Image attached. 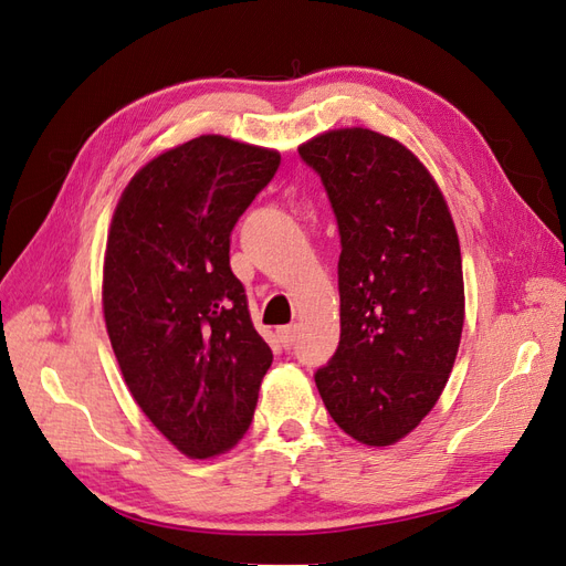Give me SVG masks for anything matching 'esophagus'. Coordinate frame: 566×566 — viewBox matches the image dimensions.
<instances>
[{
    "mask_svg": "<svg viewBox=\"0 0 566 566\" xmlns=\"http://www.w3.org/2000/svg\"><path fill=\"white\" fill-rule=\"evenodd\" d=\"M277 336H280V343L284 345V348H291L294 345L296 336H298V324H286V326H280L277 329Z\"/></svg>",
    "mask_w": 566,
    "mask_h": 566,
    "instance_id": "1",
    "label": "esophagus"
}]
</instances>
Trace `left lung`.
<instances>
[{
  "mask_svg": "<svg viewBox=\"0 0 566 566\" xmlns=\"http://www.w3.org/2000/svg\"><path fill=\"white\" fill-rule=\"evenodd\" d=\"M298 155L322 178L340 234V340L317 390L343 432L388 447L430 413L459 353V234L430 171L395 138L355 126Z\"/></svg>",
  "mask_w": 566,
  "mask_h": 566,
  "instance_id": "obj_1",
  "label": "left lung"
}]
</instances>
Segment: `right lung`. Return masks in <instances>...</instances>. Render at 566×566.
Masks as SVG:
<instances>
[{"instance_id":"1","label":"right lung","mask_w":566,"mask_h":566,"mask_svg":"<svg viewBox=\"0 0 566 566\" xmlns=\"http://www.w3.org/2000/svg\"><path fill=\"white\" fill-rule=\"evenodd\" d=\"M280 153L199 136L132 178L107 232L103 313L122 376L190 459L242 440L272 350L230 270V232Z\"/></svg>"}]
</instances>
